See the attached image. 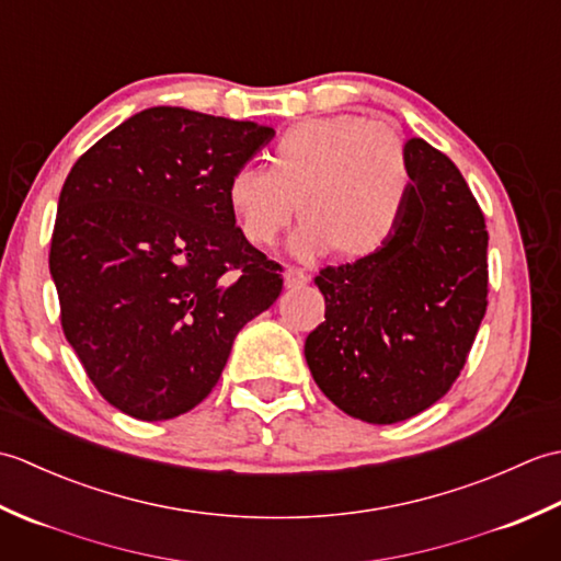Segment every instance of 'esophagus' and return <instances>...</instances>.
<instances>
[{"instance_id": "esophagus-1", "label": "esophagus", "mask_w": 561, "mask_h": 561, "mask_svg": "<svg viewBox=\"0 0 561 561\" xmlns=\"http://www.w3.org/2000/svg\"><path fill=\"white\" fill-rule=\"evenodd\" d=\"M304 284H308V274L304 270H299V267L284 270V287L299 289V287H304Z\"/></svg>"}]
</instances>
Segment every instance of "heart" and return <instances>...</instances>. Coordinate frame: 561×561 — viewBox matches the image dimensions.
Instances as JSON below:
<instances>
[{
  "label": "heart",
  "mask_w": 561,
  "mask_h": 561,
  "mask_svg": "<svg viewBox=\"0 0 561 561\" xmlns=\"http://www.w3.org/2000/svg\"><path fill=\"white\" fill-rule=\"evenodd\" d=\"M410 190L408 151L390 129L362 115H328L289 127L267 153V171L241 165L226 202L250 245H272L299 209L296 255L335 250L354 262L396 238Z\"/></svg>",
  "instance_id": "1"
}]
</instances>
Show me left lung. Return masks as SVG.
Instances as JSON below:
<instances>
[{
    "label": "left lung",
    "mask_w": 561,
    "mask_h": 561,
    "mask_svg": "<svg viewBox=\"0 0 561 561\" xmlns=\"http://www.w3.org/2000/svg\"><path fill=\"white\" fill-rule=\"evenodd\" d=\"M396 238L374 257L320 270L325 320L306 337L318 388L354 420L396 424L456 383L486 311V226L468 183L424 139Z\"/></svg>",
    "instance_id": "obj_1"
}]
</instances>
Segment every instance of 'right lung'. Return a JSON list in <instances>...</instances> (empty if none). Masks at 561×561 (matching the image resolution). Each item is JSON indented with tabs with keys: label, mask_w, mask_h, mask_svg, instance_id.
Returning <instances> with one entry per match:
<instances>
[{
	"label": "right lung",
	"mask_w": 561,
	"mask_h": 561,
	"mask_svg": "<svg viewBox=\"0 0 561 561\" xmlns=\"http://www.w3.org/2000/svg\"><path fill=\"white\" fill-rule=\"evenodd\" d=\"M267 125L157 105L71 165L50 274L65 337L113 408L163 422L205 400L248 320L277 301L282 267L250 245L226 183Z\"/></svg>",
	"instance_id": "1"
}]
</instances>
